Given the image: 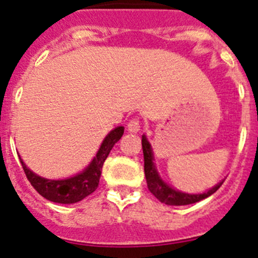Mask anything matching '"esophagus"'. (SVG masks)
Listing matches in <instances>:
<instances>
[{"mask_svg": "<svg viewBox=\"0 0 258 258\" xmlns=\"http://www.w3.org/2000/svg\"><path fill=\"white\" fill-rule=\"evenodd\" d=\"M127 128L130 132H139L140 131V122L137 118L130 119L128 124H127Z\"/></svg>", "mask_w": 258, "mask_h": 258, "instance_id": "34e87169", "label": "esophagus"}]
</instances>
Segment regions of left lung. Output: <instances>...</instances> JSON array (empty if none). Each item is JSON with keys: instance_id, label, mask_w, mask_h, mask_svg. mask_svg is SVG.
<instances>
[{"instance_id": "8db88e82", "label": "left lung", "mask_w": 258, "mask_h": 258, "mask_svg": "<svg viewBox=\"0 0 258 258\" xmlns=\"http://www.w3.org/2000/svg\"><path fill=\"white\" fill-rule=\"evenodd\" d=\"M142 151H144V169L147 187H149L150 191L161 203L167 204V206H187V204H192L199 201H203V199L208 198L212 194H214L222 186V184H223V181H221L216 186L212 187L211 190H208L207 192H203V194H185V192L177 191V190L170 187L169 185L165 184L160 179L159 174H157L156 169H155L154 162H152L154 161V156H152L151 146H150L149 141H147L145 136H142Z\"/></svg>"}]
</instances>
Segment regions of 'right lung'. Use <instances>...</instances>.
Listing matches in <instances>:
<instances>
[{
    "label": "right lung",
    "mask_w": 258,
    "mask_h": 258,
    "mask_svg": "<svg viewBox=\"0 0 258 258\" xmlns=\"http://www.w3.org/2000/svg\"><path fill=\"white\" fill-rule=\"evenodd\" d=\"M123 131L124 128L122 126L112 130L107 135L106 139H104L103 144L99 147L98 152H97L96 157L91 162V165L83 172H81V174L76 175L73 177H69V179H44V177L34 174L31 170L27 169L24 161L20 159L21 166L24 169L25 175H26L30 184L45 199H47L50 202H54V203L61 204L77 203V202L83 201L84 198L91 196L92 192L98 187L99 177H101L102 167H103L104 161H106L107 156L109 155L114 144L122 137Z\"/></svg>",
    "instance_id": "right-lung-1"
}]
</instances>
